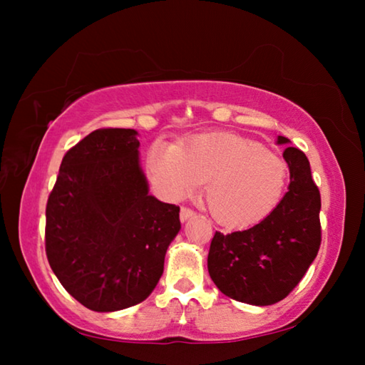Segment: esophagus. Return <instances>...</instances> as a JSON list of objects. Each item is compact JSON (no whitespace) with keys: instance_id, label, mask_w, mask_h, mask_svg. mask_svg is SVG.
Returning <instances> with one entry per match:
<instances>
[{"instance_id":"34e87169","label":"esophagus","mask_w":365,"mask_h":365,"mask_svg":"<svg viewBox=\"0 0 365 365\" xmlns=\"http://www.w3.org/2000/svg\"><path fill=\"white\" fill-rule=\"evenodd\" d=\"M195 215H196V212L193 211V209H190V207H182L180 209V220L182 222H187L191 217H195Z\"/></svg>"}]
</instances>
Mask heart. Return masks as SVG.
<instances>
[{"mask_svg": "<svg viewBox=\"0 0 365 365\" xmlns=\"http://www.w3.org/2000/svg\"><path fill=\"white\" fill-rule=\"evenodd\" d=\"M146 169L170 200H183L207 182L209 211L228 227L255 225L269 217L289 182L285 160L232 133L197 135L180 146L156 141L148 151Z\"/></svg>", "mask_w": 365, "mask_h": 365, "instance_id": "b5f03b06", "label": "heart"}]
</instances>
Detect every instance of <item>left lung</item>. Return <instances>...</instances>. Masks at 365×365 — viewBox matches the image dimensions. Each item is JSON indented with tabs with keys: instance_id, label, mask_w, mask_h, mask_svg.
<instances>
[{
	"instance_id": "1",
	"label": "left lung",
	"mask_w": 365,
	"mask_h": 365,
	"mask_svg": "<svg viewBox=\"0 0 365 365\" xmlns=\"http://www.w3.org/2000/svg\"><path fill=\"white\" fill-rule=\"evenodd\" d=\"M285 137L277 145H288ZM289 185L269 217L242 232H215L207 255L212 282L228 298L270 306L293 292L320 248V193L306 154L283 151Z\"/></svg>"
}]
</instances>
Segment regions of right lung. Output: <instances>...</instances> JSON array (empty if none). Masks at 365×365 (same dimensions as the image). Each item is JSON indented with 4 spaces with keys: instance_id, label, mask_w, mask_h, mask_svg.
I'll return each mask as SVG.
<instances>
[{
    "instance_id": "add662e5",
    "label": "right lung",
    "mask_w": 365,
    "mask_h": 365,
    "mask_svg": "<svg viewBox=\"0 0 365 365\" xmlns=\"http://www.w3.org/2000/svg\"><path fill=\"white\" fill-rule=\"evenodd\" d=\"M133 128H100L71 148L48 197V262L96 312L145 301L180 232V207L150 195Z\"/></svg>"
}]
</instances>
